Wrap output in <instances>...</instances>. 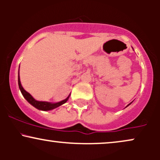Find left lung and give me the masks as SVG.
Returning <instances> with one entry per match:
<instances>
[{
	"label": "left lung",
	"mask_w": 160,
	"mask_h": 160,
	"mask_svg": "<svg viewBox=\"0 0 160 160\" xmlns=\"http://www.w3.org/2000/svg\"><path fill=\"white\" fill-rule=\"evenodd\" d=\"M132 49H133V48H132ZM132 103V102H131V103H130V104H128V105H127V106H126V107H128V105H130V104H131Z\"/></svg>",
	"instance_id": "left-lung-1"
}]
</instances>
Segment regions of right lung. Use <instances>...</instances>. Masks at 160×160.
Instances as JSON below:
<instances>
[{
	"instance_id": "right-lung-1",
	"label": "right lung",
	"mask_w": 160,
	"mask_h": 160,
	"mask_svg": "<svg viewBox=\"0 0 160 160\" xmlns=\"http://www.w3.org/2000/svg\"><path fill=\"white\" fill-rule=\"evenodd\" d=\"M18 83H19V87L20 91H21L23 97L26 99V101L28 102L29 104H32V106H34V108H36L37 109L40 110V111H51V110L55 109V108L59 107V106L62 105L63 104H65V102H67V101L68 100L70 95L67 97L65 99L59 102H56V103H52V102H40V101H37L32 97V95L28 93L24 89V88L22 86L21 82H20V78H19V73H18Z\"/></svg>"
}]
</instances>
